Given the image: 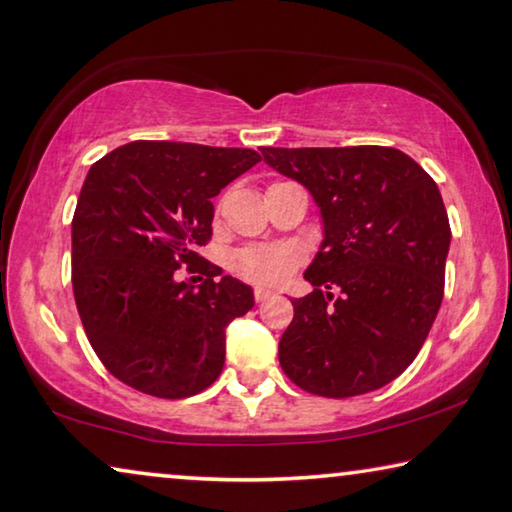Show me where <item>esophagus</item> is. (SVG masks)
<instances>
[{
	"instance_id": "1",
	"label": "esophagus",
	"mask_w": 512,
	"mask_h": 512,
	"mask_svg": "<svg viewBox=\"0 0 512 512\" xmlns=\"http://www.w3.org/2000/svg\"><path fill=\"white\" fill-rule=\"evenodd\" d=\"M253 298H255V303H264V300H269V298H273V291L271 289H255L253 291Z\"/></svg>"
}]
</instances>
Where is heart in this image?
Instances as JSON below:
<instances>
[{"label":"heart","instance_id":"heart-1","mask_svg":"<svg viewBox=\"0 0 512 512\" xmlns=\"http://www.w3.org/2000/svg\"><path fill=\"white\" fill-rule=\"evenodd\" d=\"M300 262H303V250L294 243H255L230 255L232 273L259 287L282 285Z\"/></svg>","mask_w":512,"mask_h":512}]
</instances>
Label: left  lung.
I'll return each mask as SVG.
<instances>
[{
    "mask_svg": "<svg viewBox=\"0 0 512 512\" xmlns=\"http://www.w3.org/2000/svg\"><path fill=\"white\" fill-rule=\"evenodd\" d=\"M262 154L310 189L326 223L305 271L314 291L291 300L282 371L326 399L385 387L417 358L442 305L451 227L440 189L415 159L383 145Z\"/></svg>",
    "mask_w": 512,
    "mask_h": 512,
    "instance_id": "1",
    "label": "left lung"
}]
</instances>
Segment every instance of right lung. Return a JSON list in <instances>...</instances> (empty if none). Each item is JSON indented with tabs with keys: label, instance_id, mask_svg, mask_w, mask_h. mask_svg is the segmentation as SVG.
<instances>
[{
	"label": "right lung",
	"instance_id": "add662e5",
	"mask_svg": "<svg viewBox=\"0 0 512 512\" xmlns=\"http://www.w3.org/2000/svg\"><path fill=\"white\" fill-rule=\"evenodd\" d=\"M262 157L246 148L134 141L95 161L72 216V291L97 358L120 383L186 399L221 376L225 328L253 291L198 248L212 198ZM201 273V285L176 269Z\"/></svg>",
	"mask_w": 512,
	"mask_h": 512
}]
</instances>
